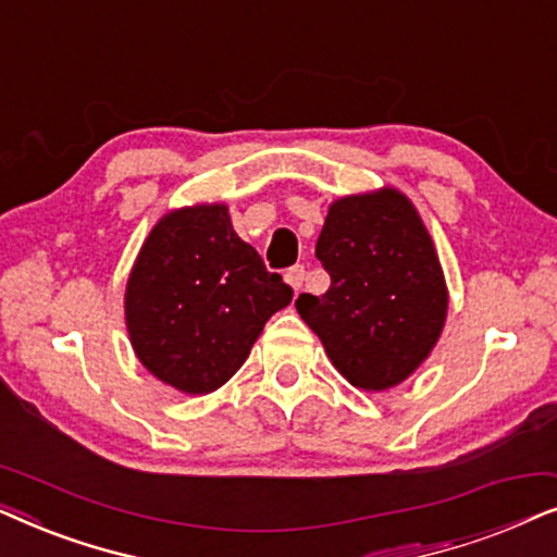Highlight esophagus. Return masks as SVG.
<instances>
[{"mask_svg": "<svg viewBox=\"0 0 557 557\" xmlns=\"http://www.w3.org/2000/svg\"><path fill=\"white\" fill-rule=\"evenodd\" d=\"M304 278H307V269H304V265H292V269L286 271V284L292 286L294 292H299Z\"/></svg>", "mask_w": 557, "mask_h": 557, "instance_id": "esophagus-1", "label": "esophagus"}]
</instances>
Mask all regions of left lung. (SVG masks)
Segmentation results:
<instances>
[{
	"mask_svg": "<svg viewBox=\"0 0 557 557\" xmlns=\"http://www.w3.org/2000/svg\"><path fill=\"white\" fill-rule=\"evenodd\" d=\"M317 258L332 284L296 311L334 368L362 391H387L418 370L441 337L448 292L413 202L385 187L330 205Z\"/></svg>",
	"mask_w": 557,
	"mask_h": 557,
	"instance_id": "1",
	"label": "left lung"
}]
</instances>
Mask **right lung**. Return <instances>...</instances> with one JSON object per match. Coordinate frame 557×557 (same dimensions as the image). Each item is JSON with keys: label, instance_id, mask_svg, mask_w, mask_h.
Wrapping results in <instances>:
<instances>
[{"label": "right lung", "instance_id": "obj_1", "mask_svg": "<svg viewBox=\"0 0 557 557\" xmlns=\"http://www.w3.org/2000/svg\"><path fill=\"white\" fill-rule=\"evenodd\" d=\"M292 286L233 231L225 205H195L151 227L126 284V326L162 383L202 395L225 385Z\"/></svg>", "mask_w": 557, "mask_h": 557}]
</instances>
